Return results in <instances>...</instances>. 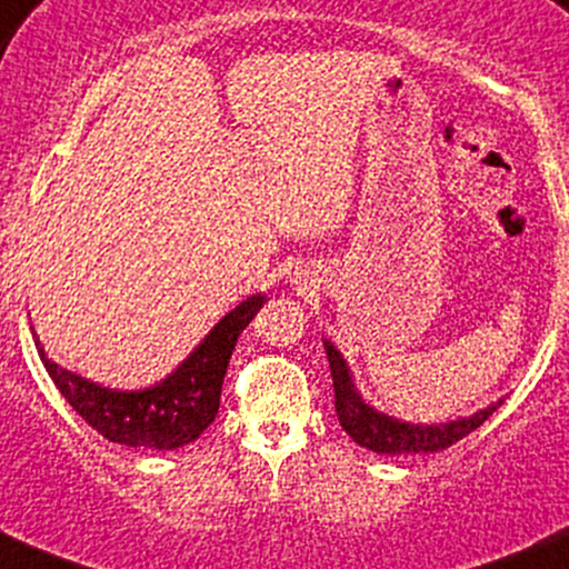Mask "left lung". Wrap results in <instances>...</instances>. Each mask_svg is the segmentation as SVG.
Here are the masks:
<instances>
[{"label":"left lung","mask_w":569,"mask_h":569,"mask_svg":"<svg viewBox=\"0 0 569 569\" xmlns=\"http://www.w3.org/2000/svg\"><path fill=\"white\" fill-rule=\"evenodd\" d=\"M325 352H328L330 373H333V389H336V413L338 422L343 430L355 438V443H360L362 449L376 451V455H427V451H443L449 446H455L457 440L478 430L491 413L500 408L502 400H497L495 406L483 408V411L473 413L468 419H459V422H449L440 427H419V425H406L398 419L385 417V413L373 411L360 400V395L355 392L352 379H349V368L343 362V357L338 355V349L330 341H325Z\"/></svg>","instance_id":"8db88e82"}]
</instances>
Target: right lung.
<instances>
[{
	"mask_svg": "<svg viewBox=\"0 0 569 569\" xmlns=\"http://www.w3.org/2000/svg\"><path fill=\"white\" fill-rule=\"evenodd\" d=\"M263 301V296H252L236 306L169 379L142 392H114L91 385L59 362L48 360L40 341L37 349L59 392L99 436L133 449L171 451L193 443L214 422L228 360L239 333L252 322Z\"/></svg>",
	"mask_w": 569,
	"mask_h": 569,
	"instance_id": "obj_1",
	"label": "right lung"
}]
</instances>
